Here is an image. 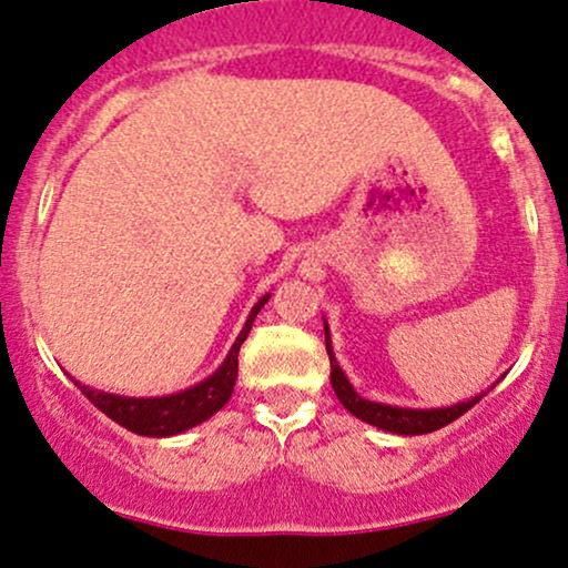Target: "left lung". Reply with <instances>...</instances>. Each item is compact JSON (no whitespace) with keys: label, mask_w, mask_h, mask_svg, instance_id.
<instances>
[{"label":"left lung","mask_w":568,"mask_h":568,"mask_svg":"<svg viewBox=\"0 0 568 568\" xmlns=\"http://www.w3.org/2000/svg\"><path fill=\"white\" fill-rule=\"evenodd\" d=\"M325 349L327 357H331V384L333 392H336L338 402L349 409L352 415H357L359 420L371 423L375 428H384L388 434H402V436H418V434H432L436 428H444L447 423H453L460 418L463 413H468L481 396H487L491 388L481 392L479 396H470L468 402H457V405L449 407H436V409H413V407H394V405H381V402H371V399H362V396L354 392V386L349 384L344 371L338 367L336 354H333L331 346V331H327L325 323Z\"/></svg>","instance_id":"1"}]
</instances>
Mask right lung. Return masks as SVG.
Segmentation results:
<instances>
[{
  "label": "right lung",
  "instance_id": "1",
  "mask_svg": "<svg viewBox=\"0 0 568 568\" xmlns=\"http://www.w3.org/2000/svg\"><path fill=\"white\" fill-rule=\"evenodd\" d=\"M266 298H270V293L258 298L254 310H251L241 336L232 344L227 359L216 367V373H211L206 381H201L193 388H184V392L169 396H119L108 392H94V388L79 384L77 378H73V384L81 388V394L94 407L102 409L108 418L129 428L132 434L174 436L187 432V428L197 426V423L209 420L211 415L219 413L230 402L237 378V352H241L243 341L248 338L251 325H254L256 314L266 304Z\"/></svg>",
  "mask_w": 568,
  "mask_h": 568
}]
</instances>
